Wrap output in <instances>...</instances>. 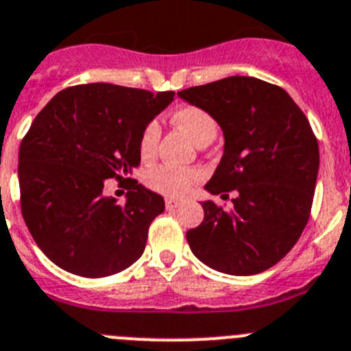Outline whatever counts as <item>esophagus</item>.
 Wrapping results in <instances>:
<instances>
[{"instance_id": "obj_1", "label": "esophagus", "mask_w": 351, "mask_h": 351, "mask_svg": "<svg viewBox=\"0 0 351 351\" xmlns=\"http://www.w3.org/2000/svg\"><path fill=\"white\" fill-rule=\"evenodd\" d=\"M178 206H180L178 200H175V199H166V209H168V210L176 209V207H178Z\"/></svg>"}]
</instances>
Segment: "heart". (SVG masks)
Here are the masks:
<instances>
[{"mask_svg":"<svg viewBox=\"0 0 351 351\" xmlns=\"http://www.w3.org/2000/svg\"><path fill=\"white\" fill-rule=\"evenodd\" d=\"M171 121L190 135L195 144L207 145L217 135V123L204 108L193 104H183L173 110ZM161 128L158 121H149L138 138V154L144 161H151L158 154ZM202 178V173L195 168H176V166L161 165L151 169L145 176L149 189L162 193L171 199H182L189 195L190 190Z\"/></svg>","mask_w":351,"mask_h":351,"instance_id":"b5f03b06","label":"heart"}]
</instances>
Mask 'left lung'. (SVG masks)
Here are the masks:
<instances>
[{
  "mask_svg": "<svg viewBox=\"0 0 351 351\" xmlns=\"http://www.w3.org/2000/svg\"><path fill=\"white\" fill-rule=\"evenodd\" d=\"M221 125L224 154L206 189L237 192L233 209L202 204L204 221L186 231L190 250L219 273L269 269L307 226L319 171V145L304 111L280 85L226 77L180 90Z\"/></svg>",
  "mask_w": 351,
  "mask_h": 351,
  "instance_id": "left-lung-1",
  "label": "left lung"
}]
</instances>
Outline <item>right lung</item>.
<instances>
[{
    "label": "right lung",
    "instance_id": "1",
    "mask_svg": "<svg viewBox=\"0 0 351 351\" xmlns=\"http://www.w3.org/2000/svg\"><path fill=\"white\" fill-rule=\"evenodd\" d=\"M173 97V90L82 84L39 111L20 144V207L32 238L58 267L104 278L144 254L165 200L130 176L141 165L142 130ZM111 178L129 190L125 204L102 193Z\"/></svg>",
    "mask_w": 351,
    "mask_h": 351
}]
</instances>
